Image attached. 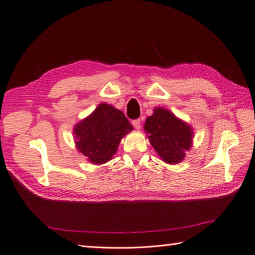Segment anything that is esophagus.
<instances>
[{
	"mask_svg": "<svg viewBox=\"0 0 255 255\" xmlns=\"http://www.w3.org/2000/svg\"><path fill=\"white\" fill-rule=\"evenodd\" d=\"M132 125H133V127L135 128L140 129V128H141V120L140 119H135V120L132 121Z\"/></svg>",
	"mask_w": 255,
	"mask_h": 255,
	"instance_id": "1",
	"label": "esophagus"
}]
</instances>
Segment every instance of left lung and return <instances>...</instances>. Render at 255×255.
Masks as SVG:
<instances>
[{
	"instance_id": "1",
	"label": "left lung",
	"mask_w": 255,
	"mask_h": 255,
	"mask_svg": "<svg viewBox=\"0 0 255 255\" xmlns=\"http://www.w3.org/2000/svg\"><path fill=\"white\" fill-rule=\"evenodd\" d=\"M144 130L158 155L168 164H177L191 146V128L167 110L156 109L146 118Z\"/></svg>"
}]
</instances>
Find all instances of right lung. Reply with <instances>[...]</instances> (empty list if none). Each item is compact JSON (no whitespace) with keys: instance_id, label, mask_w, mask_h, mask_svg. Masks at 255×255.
Here are the masks:
<instances>
[{"instance_id":"add662e5","label":"right lung","mask_w":255,"mask_h":255,"mask_svg":"<svg viewBox=\"0 0 255 255\" xmlns=\"http://www.w3.org/2000/svg\"><path fill=\"white\" fill-rule=\"evenodd\" d=\"M133 127L121 111L102 103L74 128L76 146L94 164L112 159L121 138Z\"/></svg>"}]
</instances>
